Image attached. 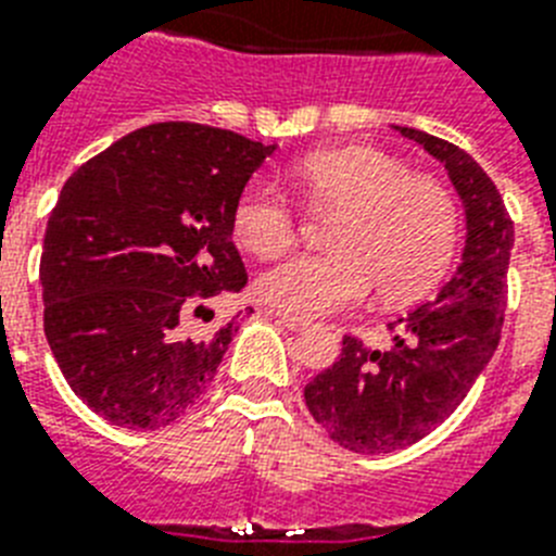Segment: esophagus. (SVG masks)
Wrapping results in <instances>:
<instances>
[{"label": "esophagus", "instance_id": "34e87169", "mask_svg": "<svg viewBox=\"0 0 556 556\" xmlns=\"http://www.w3.org/2000/svg\"><path fill=\"white\" fill-rule=\"evenodd\" d=\"M274 319H277L279 325H282V328L293 330V333H300V330H307V325H311V321L300 319V316H288V314H274Z\"/></svg>", "mask_w": 556, "mask_h": 556}]
</instances>
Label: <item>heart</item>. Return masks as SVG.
Here are the masks:
<instances>
[{"mask_svg": "<svg viewBox=\"0 0 556 556\" xmlns=\"http://www.w3.org/2000/svg\"><path fill=\"white\" fill-rule=\"evenodd\" d=\"M293 175L314 206L339 212L328 235L333 251L263 274L256 288L268 305L316 319L358 305L372 286L379 300L407 302L441 279L460 231L458 203L444 186L372 147L314 152ZM231 228L242 249L274 260L296 240V214L277 186L254 180L237 198Z\"/></svg>", "mask_w": 556, "mask_h": 556, "instance_id": "obj_1", "label": "heart"}]
</instances>
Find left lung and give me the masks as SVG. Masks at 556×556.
Listing matches in <instances>:
<instances>
[{
  "label": "left lung",
  "mask_w": 556,
  "mask_h": 556,
  "mask_svg": "<svg viewBox=\"0 0 556 556\" xmlns=\"http://www.w3.org/2000/svg\"><path fill=\"white\" fill-rule=\"evenodd\" d=\"M444 163L466 214L460 265L435 300L390 321V348L344 336L339 362L305 387L314 421L358 455H384L444 424L497 350L515 226L492 177L455 143L395 127Z\"/></svg>",
  "instance_id": "obj_1"
}]
</instances>
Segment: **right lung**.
<instances>
[{
  "label": "right lung",
  "mask_w": 556,
  "mask_h": 556,
  "mask_svg": "<svg viewBox=\"0 0 556 556\" xmlns=\"http://www.w3.org/2000/svg\"><path fill=\"white\" fill-rule=\"evenodd\" d=\"M189 121L124 135L67 177L41 251L45 336L78 399L124 429H161L206 393L237 333L191 316L249 274L231 214L274 152Z\"/></svg>",
  "instance_id": "add662e5"
}]
</instances>
